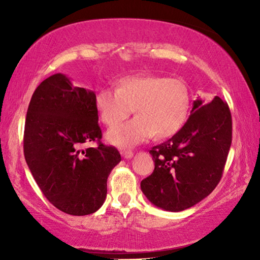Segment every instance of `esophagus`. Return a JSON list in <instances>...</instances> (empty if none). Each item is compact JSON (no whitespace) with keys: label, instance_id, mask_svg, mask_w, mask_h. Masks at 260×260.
<instances>
[{"label":"esophagus","instance_id":"1","mask_svg":"<svg viewBox=\"0 0 260 260\" xmlns=\"http://www.w3.org/2000/svg\"><path fill=\"white\" fill-rule=\"evenodd\" d=\"M120 154H122L123 157L126 158V159H129L134 156V152L130 151V150H123L122 152H120Z\"/></svg>","mask_w":260,"mask_h":260}]
</instances>
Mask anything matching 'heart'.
Here are the masks:
<instances>
[{
	"label": "heart",
	"mask_w": 260,
	"mask_h": 260,
	"mask_svg": "<svg viewBox=\"0 0 260 260\" xmlns=\"http://www.w3.org/2000/svg\"><path fill=\"white\" fill-rule=\"evenodd\" d=\"M189 105V90L177 78L125 77L118 88L104 87L95 94L99 118L109 127L119 125L135 109L134 119L106 135L109 143L118 148L134 147L154 136L157 140L174 136L186 122Z\"/></svg>",
	"instance_id": "heart-1"
}]
</instances>
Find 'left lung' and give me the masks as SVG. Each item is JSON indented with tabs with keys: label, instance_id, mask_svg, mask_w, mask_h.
<instances>
[{
	"label": "left lung",
	"instance_id": "8db88e82",
	"mask_svg": "<svg viewBox=\"0 0 260 260\" xmlns=\"http://www.w3.org/2000/svg\"><path fill=\"white\" fill-rule=\"evenodd\" d=\"M232 143L229 105L215 95L193 102L179 133L150 150L155 169L141 189L156 207L181 212L214 190Z\"/></svg>",
	"mask_w": 260,
	"mask_h": 260
}]
</instances>
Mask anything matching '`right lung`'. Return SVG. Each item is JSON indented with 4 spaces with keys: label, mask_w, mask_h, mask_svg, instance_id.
<instances>
[{
    "label": "right lung",
    "mask_w": 260,
    "mask_h": 260,
    "mask_svg": "<svg viewBox=\"0 0 260 260\" xmlns=\"http://www.w3.org/2000/svg\"><path fill=\"white\" fill-rule=\"evenodd\" d=\"M101 138L93 91L73 86L62 73L39 85L27 110L24 158L47 200L66 214H92L104 204L120 154L102 143L81 149Z\"/></svg>",
    "instance_id": "right-lung-1"
}]
</instances>
